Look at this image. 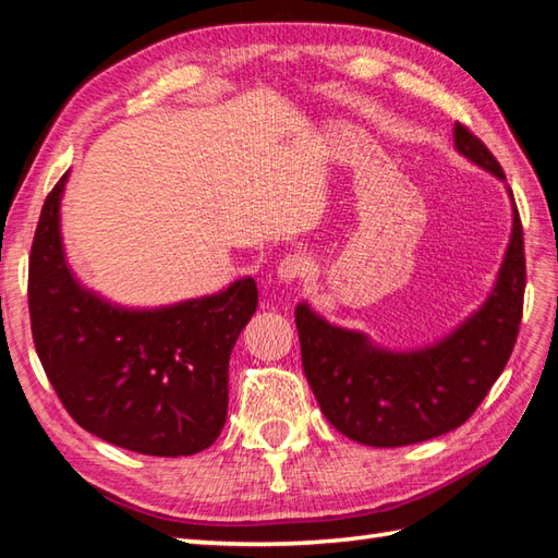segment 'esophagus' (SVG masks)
I'll use <instances>...</instances> for the list:
<instances>
[{"label": "esophagus", "mask_w": 558, "mask_h": 558, "mask_svg": "<svg viewBox=\"0 0 558 558\" xmlns=\"http://www.w3.org/2000/svg\"><path fill=\"white\" fill-rule=\"evenodd\" d=\"M305 271V263L303 257H295V255H289L287 259H281L279 267H277V277L281 283H293L295 279H301Z\"/></svg>", "instance_id": "34e87169"}]
</instances>
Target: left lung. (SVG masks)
<instances>
[{
  "instance_id": "left-lung-1",
  "label": "left lung",
  "mask_w": 558,
  "mask_h": 558,
  "mask_svg": "<svg viewBox=\"0 0 558 558\" xmlns=\"http://www.w3.org/2000/svg\"><path fill=\"white\" fill-rule=\"evenodd\" d=\"M456 153L506 183L497 159L461 123ZM509 193L511 236L494 287L477 311L441 339L387 349L357 329L331 325L311 303L295 307L303 373L322 413L365 447H405L461 427L509 363L523 315L525 255L521 217Z\"/></svg>"
}]
</instances>
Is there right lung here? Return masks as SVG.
<instances>
[{
	"label": "right lung",
	"instance_id": "1",
	"mask_svg": "<svg viewBox=\"0 0 558 558\" xmlns=\"http://www.w3.org/2000/svg\"><path fill=\"white\" fill-rule=\"evenodd\" d=\"M69 171L37 221L28 305L35 351L69 415L114 447L191 456L227 423L229 357L257 307L251 277L159 307H129L88 289L61 239Z\"/></svg>",
	"mask_w": 558,
	"mask_h": 558
}]
</instances>
